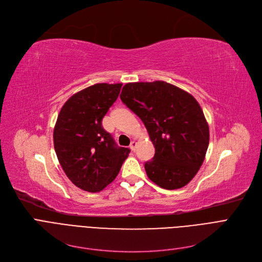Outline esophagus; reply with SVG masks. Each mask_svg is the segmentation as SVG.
Returning a JSON list of instances; mask_svg holds the SVG:
<instances>
[{"label": "esophagus", "mask_w": 262, "mask_h": 262, "mask_svg": "<svg viewBox=\"0 0 262 262\" xmlns=\"http://www.w3.org/2000/svg\"><path fill=\"white\" fill-rule=\"evenodd\" d=\"M136 146H137V142H136V141H132V142H130V145H129L130 149H132V150H135V149H136Z\"/></svg>", "instance_id": "esophagus-1"}]
</instances>
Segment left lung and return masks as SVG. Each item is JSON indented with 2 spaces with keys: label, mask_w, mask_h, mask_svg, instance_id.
I'll return each instance as SVG.
<instances>
[{
  "label": "left lung",
  "mask_w": 262,
  "mask_h": 262,
  "mask_svg": "<svg viewBox=\"0 0 262 262\" xmlns=\"http://www.w3.org/2000/svg\"><path fill=\"white\" fill-rule=\"evenodd\" d=\"M120 98L142 120L155 146L154 158L144 164L149 180L167 190L189 184L209 144L208 123L194 96L155 80L127 82Z\"/></svg>",
  "instance_id": "8db88e82"
}]
</instances>
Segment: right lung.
<instances>
[{"mask_svg":"<svg viewBox=\"0 0 262 262\" xmlns=\"http://www.w3.org/2000/svg\"><path fill=\"white\" fill-rule=\"evenodd\" d=\"M122 84L100 82L74 93L61 107L53 140L58 161L76 187L100 192L115 181L129 149L118 147L102 120Z\"/></svg>","mask_w":262,"mask_h":262,"instance_id":"right-lung-1","label":"right lung"}]
</instances>
